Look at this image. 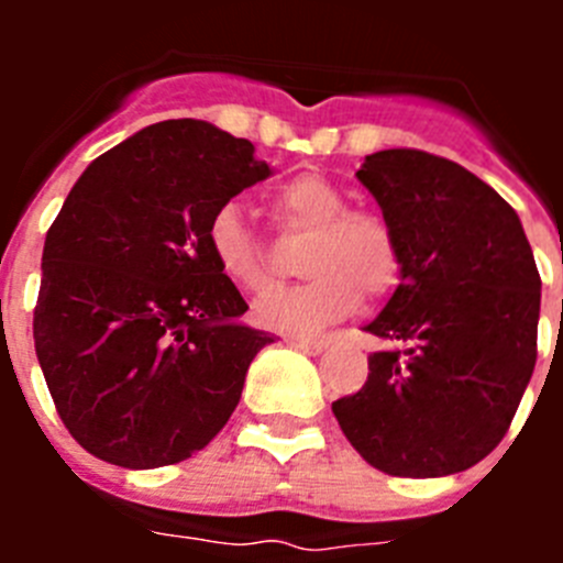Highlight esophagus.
I'll return each instance as SVG.
<instances>
[{
	"instance_id": "obj_1",
	"label": "esophagus",
	"mask_w": 563,
	"mask_h": 563,
	"mask_svg": "<svg viewBox=\"0 0 563 563\" xmlns=\"http://www.w3.org/2000/svg\"><path fill=\"white\" fill-rule=\"evenodd\" d=\"M287 343H290V346H296V350L307 352V355H318V352L327 350L324 338H298V335H290V338H287Z\"/></svg>"
}]
</instances>
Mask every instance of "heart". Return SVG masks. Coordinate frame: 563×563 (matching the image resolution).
<instances>
[{
	"mask_svg": "<svg viewBox=\"0 0 563 563\" xmlns=\"http://www.w3.org/2000/svg\"><path fill=\"white\" fill-rule=\"evenodd\" d=\"M273 217L282 228L312 231L301 256L305 285L265 296L253 307L258 327L287 335H310L350 316L361 301L389 296L402 276L397 233L375 211L350 208L346 194L316 172L296 174L276 188ZM208 251L222 276L245 292H267L276 282L265 245L236 202L211 213Z\"/></svg>",
	"mask_w": 563,
	"mask_h": 563,
	"instance_id": "b5f03b06",
	"label": "heart"
}]
</instances>
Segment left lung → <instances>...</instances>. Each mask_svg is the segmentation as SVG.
Instances as JSON below:
<instances>
[{
	"label": "left lung",
	"instance_id": "obj_1",
	"mask_svg": "<svg viewBox=\"0 0 563 563\" xmlns=\"http://www.w3.org/2000/svg\"><path fill=\"white\" fill-rule=\"evenodd\" d=\"M357 180L402 251V282L366 332L406 350L372 352L366 383L332 411L383 474H460L499 445L533 375V251L514 208L460 163L386 148Z\"/></svg>",
	"mask_w": 563,
	"mask_h": 563
}]
</instances>
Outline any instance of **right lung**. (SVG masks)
<instances>
[{
    "instance_id": "obj_1",
    "label": "right lung",
    "mask_w": 563,
    "mask_h": 563,
    "mask_svg": "<svg viewBox=\"0 0 563 563\" xmlns=\"http://www.w3.org/2000/svg\"><path fill=\"white\" fill-rule=\"evenodd\" d=\"M271 177L253 143L163 121L87 166L49 225L33 341L56 411L121 467L188 460L220 434L271 335L208 251L211 213Z\"/></svg>"
}]
</instances>
